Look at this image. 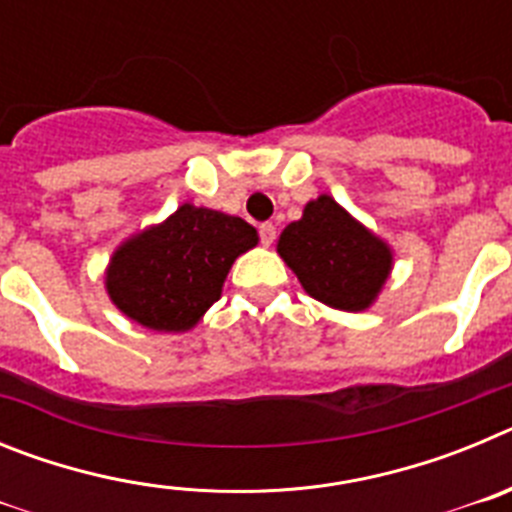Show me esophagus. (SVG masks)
<instances>
[{
	"label": "esophagus",
	"mask_w": 512,
	"mask_h": 512,
	"mask_svg": "<svg viewBox=\"0 0 512 512\" xmlns=\"http://www.w3.org/2000/svg\"><path fill=\"white\" fill-rule=\"evenodd\" d=\"M259 235H261V243H264V246H271V243H274V238H277V228H274V223H261Z\"/></svg>",
	"instance_id": "1"
}]
</instances>
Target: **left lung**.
I'll return each mask as SVG.
<instances>
[{
  "instance_id": "1",
  "label": "left lung",
  "mask_w": 512,
  "mask_h": 512,
  "mask_svg": "<svg viewBox=\"0 0 512 512\" xmlns=\"http://www.w3.org/2000/svg\"><path fill=\"white\" fill-rule=\"evenodd\" d=\"M277 253L312 300L343 312L369 310L395 266L390 243L330 194L307 202L300 220L279 235Z\"/></svg>"
}]
</instances>
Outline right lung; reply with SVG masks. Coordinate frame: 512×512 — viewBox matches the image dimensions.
Listing matches in <instances>:
<instances>
[{"label": "right lung", "mask_w": 512, "mask_h": 512, "mask_svg": "<svg viewBox=\"0 0 512 512\" xmlns=\"http://www.w3.org/2000/svg\"><path fill=\"white\" fill-rule=\"evenodd\" d=\"M256 243L259 233L243 217L184 202L112 251L104 289L133 323L184 333L220 300L233 261Z\"/></svg>", "instance_id": "obj_1"}]
</instances>
